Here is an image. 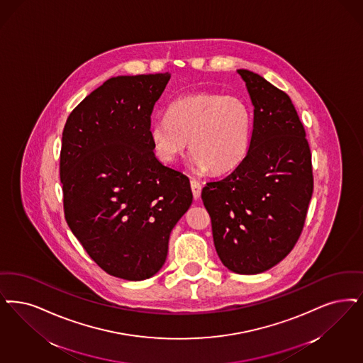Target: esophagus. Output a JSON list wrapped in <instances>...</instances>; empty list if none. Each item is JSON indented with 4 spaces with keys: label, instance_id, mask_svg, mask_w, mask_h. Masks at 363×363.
<instances>
[{
    "label": "esophagus",
    "instance_id": "esophagus-1",
    "mask_svg": "<svg viewBox=\"0 0 363 363\" xmlns=\"http://www.w3.org/2000/svg\"><path fill=\"white\" fill-rule=\"evenodd\" d=\"M190 188H191V191H193L194 200H199L200 196H201V189H203L201 184L199 181H196V179H191L190 181Z\"/></svg>",
    "mask_w": 363,
    "mask_h": 363
}]
</instances>
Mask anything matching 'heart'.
<instances>
[{"label":"heart","instance_id":"b5f03b06","mask_svg":"<svg viewBox=\"0 0 363 363\" xmlns=\"http://www.w3.org/2000/svg\"><path fill=\"white\" fill-rule=\"evenodd\" d=\"M251 127L250 108L240 97L194 93L172 102L167 115L152 118L150 139L163 163L175 162L189 145L193 166L220 174L245 160Z\"/></svg>","mask_w":363,"mask_h":363}]
</instances>
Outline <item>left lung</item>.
<instances>
[{
  "instance_id": "left-lung-1",
  "label": "left lung",
  "mask_w": 363,
  "mask_h": 363,
  "mask_svg": "<svg viewBox=\"0 0 363 363\" xmlns=\"http://www.w3.org/2000/svg\"><path fill=\"white\" fill-rule=\"evenodd\" d=\"M254 105L245 160L208 182L201 199L220 261L238 274H259L297 243L313 191L311 150L289 96L259 74L238 70Z\"/></svg>"
}]
</instances>
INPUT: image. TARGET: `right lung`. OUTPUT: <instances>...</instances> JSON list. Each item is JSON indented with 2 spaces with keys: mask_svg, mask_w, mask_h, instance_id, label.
<instances>
[{
  "mask_svg": "<svg viewBox=\"0 0 363 363\" xmlns=\"http://www.w3.org/2000/svg\"><path fill=\"white\" fill-rule=\"evenodd\" d=\"M169 79L109 78L74 109L62 135L66 221L104 272L128 281L160 272L170 233L193 201L188 177L162 164L150 139Z\"/></svg>",
  "mask_w": 363,
  "mask_h": 363,
  "instance_id": "obj_1",
  "label": "right lung"
}]
</instances>
